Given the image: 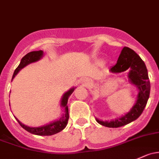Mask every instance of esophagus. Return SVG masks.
I'll return each mask as SVG.
<instances>
[{
  "label": "esophagus",
  "instance_id": "esophagus-1",
  "mask_svg": "<svg viewBox=\"0 0 159 159\" xmlns=\"http://www.w3.org/2000/svg\"><path fill=\"white\" fill-rule=\"evenodd\" d=\"M81 84L83 85V86H87L89 84H91V81L89 79H86V78H83V79L81 80Z\"/></svg>",
  "mask_w": 159,
  "mask_h": 159
}]
</instances>
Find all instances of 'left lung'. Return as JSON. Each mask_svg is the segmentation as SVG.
Returning <instances> with one entry per match:
<instances>
[{
	"label": "left lung",
	"mask_w": 159,
	"mask_h": 159,
	"mask_svg": "<svg viewBox=\"0 0 159 159\" xmlns=\"http://www.w3.org/2000/svg\"><path fill=\"white\" fill-rule=\"evenodd\" d=\"M128 68L129 69V81L135 85L139 91L136 103L127 113L117 119L103 121L96 118L97 122L102 126L110 128L125 126L139 118L146 107L150 93V81L146 66L142 58L133 49L124 47L122 49L116 64L112 67L110 71L113 73H121Z\"/></svg>",
	"instance_id": "obj_1"
}]
</instances>
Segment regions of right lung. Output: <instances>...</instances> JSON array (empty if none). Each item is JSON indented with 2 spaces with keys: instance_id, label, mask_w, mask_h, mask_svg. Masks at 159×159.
Masks as SVG:
<instances>
[{
  "instance_id": "add662e5",
  "label": "right lung",
  "mask_w": 159,
  "mask_h": 159,
  "mask_svg": "<svg viewBox=\"0 0 159 159\" xmlns=\"http://www.w3.org/2000/svg\"><path fill=\"white\" fill-rule=\"evenodd\" d=\"M43 51H42V50H39V51H33L27 53L24 57L22 58L20 65L18 66L17 68L15 69L12 77V80L23 68H24L25 66L30 64V63L37 61L38 60H39L40 58L43 57ZM74 90L75 88H71L69 91H68L66 93H65L64 94H63L61 101V106L65 108V113H65V115H63L58 120L53 121L52 122V123H49V124L44 125V126H39V127H30V126H26V125L23 124L21 122H20V120H18V119H16V117L15 118L17 120L19 124L25 130H26V131L29 132V133H32V134L37 135V136H52V135H54L56 134V133H59V132H61V130L64 129L66 128V126H67V123H68L69 115H68V107L67 103H68V98H69L70 95L73 93Z\"/></svg>"
}]
</instances>
